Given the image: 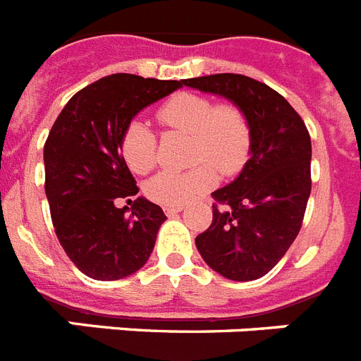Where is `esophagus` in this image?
Here are the masks:
<instances>
[{"mask_svg":"<svg viewBox=\"0 0 361 361\" xmlns=\"http://www.w3.org/2000/svg\"><path fill=\"white\" fill-rule=\"evenodd\" d=\"M163 211H165L166 216H174L180 211H183V205H169V207H163Z\"/></svg>","mask_w":361,"mask_h":361,"instance_id":"1","label":"esophagus"}]
</instances>
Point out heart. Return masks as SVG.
<instances>
[{
    "mask_svg": "<svg viewBox=\"0 0 361 361\" xmlns=\"http://www.w3.org/2000/svg\"><path fill=\"white\" fill-rule=\"evenodd\" d=\"M171 128L195 139L192 161L198 166L187 172L163 171L148 181L147 196L161 205H185L216 185V166L224 176H233L246 165L251 152V128L244 111L235 104H214L198 93H178L157 111ZM121 152L135 174H147L157 159L152 128L135 119L124 128Z\"/></svg>",
    "mask_w": 361,
    "mask_h": 361,
    "instance_id": "obj_1",
    "label": "heart"
}]
</instances>
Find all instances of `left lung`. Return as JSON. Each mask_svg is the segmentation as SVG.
<instances>
[{
	"label": "left lung",
	"instance_id": "8db88e82",
	"mask_svg": "<svg viewBox=\"0 0 361 361\" xmlns=\"http://www.w3.org/2000/svg\"><path fill=\"white\" fill-rule=\"evenodd\" d=\"M183 86L238 106L251 128L240 174L213 192V224L196 237L205 264L231 281H255L283 259L301 229L310 196L308 130L283 95L235 73L187 78Z\"/></svg>",
	"mask_w": 361,
	"mask_h": 361
}]
</instances>
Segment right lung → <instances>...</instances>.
<instances>
[{
	"mask_svg": "<svg viewBox=\"0 0 361 361\" xmlns=\"http://www.w3.org/2000/svg\"><path fill=\"white\" fill-rule=\"evenodd\" d=\"M178 87V80L117 73L75 93L54 121L44 147L45 196L63 251L87 277H128L152 253L166 216L143 196L130 214L115 205L139 192L121 139L139 111Z\"/></svg>",
	"mask_w": 361,
	"mask_h": 361,
	"instance_id": "right-lung-1",
	"label": "right lung"
}]
</instances>
